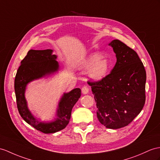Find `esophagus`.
<instances>
[{
	"label": "esophagus",
	"instance_id": "obj_1",
	"mask_svg": "<svg viewBox=\"0 0 160 160\" xmlns=\"http://www.w3.org/2000/svg\"><path fill=\"white\" fill-rule=\"evenodd\" d=\"M81 92H82L83 94H87V93L89 92V89L87 86H84L81 89Z\"/></svg>",
	"mask_w": 160,
	"mask_h": 160
}]
</instances>
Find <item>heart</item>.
<instances>
[{
	"label": "heart",
	"mask_w": 160,
	"mask_h": 160,
	"mask_svg": "<svg viewBox=\"0 0 160 160\" xmlns=\"http://www.w3.org/2000/svg\"><path fill=\"white\" fill-rule=\"evenodd\" d=\"M82 67L85 69H88V77L93 81L103 79L110 70L109 62L98 53L89 55L83 61Z\"/></svg>",
	"instance_id": "heart-1"
}]
</instances>
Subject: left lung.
Instances as JSON below:
<instances>
[{
	"label": "left lung",
	"mask_w": 160,
	"mask_h": 160,
	"mask_svg": "<svg viewBox=\"0 0 160 160\" xmlns=\"http://www.w3.org/2000/svg\"><path fill=\"white\" fill-rule=\"evenodd\" d=\"M108 45L116 54L111 73L96 82H88L96 102L97 118L107 128L128 126L145 102L146 71L134 50L115 39Z\"/></svg>",
	"instance_id": "8db88e82"
}]
</instances>
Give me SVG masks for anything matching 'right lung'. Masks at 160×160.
I'll return each mask as SVG.
<instances>
[{"label": "right lung", "mask_w": 160, "mask_h": 160, "mask_svg": "<svg viewBox=\"0 0 160 160\" xmlns=\"http://www.w3.org/2000/svg\"><path fill=\"white\" fill-rule=\"evenodd\" d=\"M52 53V49L28 51L26 57L21 62L14 82L17 107L19 114L26 123L45 134L55 133L66 128L71 119L74 105L81 94L79 88L64 93L58 103L56 118L49 122H41L30 111L25 98L27 85L31 81L49 76L59 70V64L56 61L57 56L53 55Z\"/></svg>", "instance_id": "1"}]
</instances>
